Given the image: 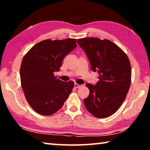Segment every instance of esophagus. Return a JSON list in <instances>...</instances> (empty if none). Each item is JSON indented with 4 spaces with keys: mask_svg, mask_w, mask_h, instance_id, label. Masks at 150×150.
Instances as JSON below:
<instances>
[{
    "mask_svg": "<svg viewBox=\"0 0 150 150\" xmlns=\"http://www.w3.org/2000/svg\"><path fill=\"white\" fill-rule=\"evenodd\" d=\"M74 87H75V88H80V87H81V85L77 84V83H75V84H74Z\"/></svg>",
    "mask_w": 150,
    "mask_h": 150,
    "instance_id": "1",
    "label": "esophagus"
}]
</instances>
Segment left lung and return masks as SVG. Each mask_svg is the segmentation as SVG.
Listing matches in <instances>:
<instances>
[{
  "label": "left lung",
  "mask_w": 150,
  "mask_h": 150,
  "mask_svg": "<svg viewBox=\"0 0 150 150\" xmlns=\"http://www.w3.org/2000/svg\"><path fill=\"white\" fill-rule=\"evenodd\" d=\"M89 60L93 71L98 73L95 85L87 83L89 95L86 108L95 117L110 116L124 102L131 83V65L127 55L108 40L87 38L77 40Z\"/></svg>",
  "instance_id": "left-lung-1"
}]
</instances>
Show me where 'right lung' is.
Masks as SVG:
<instances>
[{"label":"right lung","instance_id":"1","mask_svg":"<svg viewBox=\"0 0 150 150\" xmlns=\"http://www.w3.org/2000/svg\"><path fill=\"white\" fill-rule=\"evenodd\" d=\"M77 40H46L34 45L24 55L20 70L26 100L38 114L49 116L59 110L73 90V81L63 82L59 71L64 57L77 47Z\"/></svg>","mask_w":150,"mask_h":150}]
</instances>
